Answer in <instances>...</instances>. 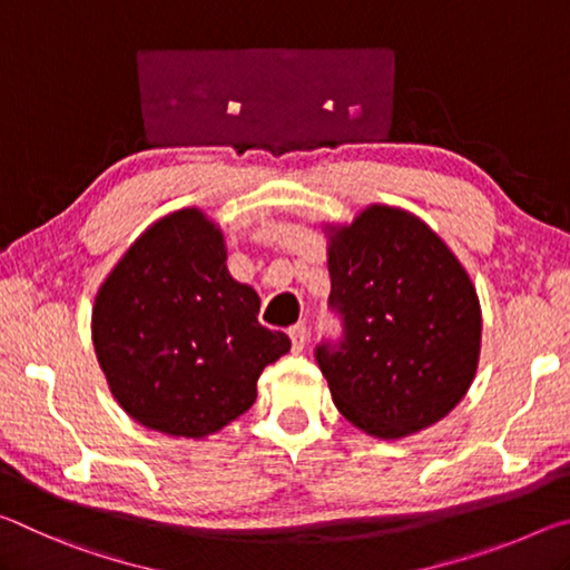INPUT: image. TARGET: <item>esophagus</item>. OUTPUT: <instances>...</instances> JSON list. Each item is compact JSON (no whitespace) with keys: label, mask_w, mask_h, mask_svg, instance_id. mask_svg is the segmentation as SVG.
<instances>
[{"label":"esophagus","mask_w":570,"mask_h":570,"mask_svg":"<svg viewBox=\"0 0 570 570\" xmlns=\"http://www.w3.org/2000/svg\"><path fill=\"white\" fill-rule=\"evenodd\" d=\"M287 335H291L295 351H303L307 346V328H305V323H295L293 328L287 331Z\"/></svg>","instance_id":"esophagus-1"}]
</instances>
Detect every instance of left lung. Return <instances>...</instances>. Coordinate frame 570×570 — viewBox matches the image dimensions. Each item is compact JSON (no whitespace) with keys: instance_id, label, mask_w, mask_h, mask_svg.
I'll use <instances>...</instances> for the list:
<instances>
[{"instance_id":"obj_1","label":"left lung","mask_w":570,"mask_h":570,"mask_svg":"<svg viewBox=\"0 0 570 570\" xmlns=\"http://www.w3.org/2000/svg\"><path fill=\"white\" fill-rule=\"evenodd\" d=\"M331 305L343 343L315 358L353 426L394 442L444 419L468 394L482 348V311L468 269L416 214L368 204L323 224Z\"/></svg>"}]
</instances>
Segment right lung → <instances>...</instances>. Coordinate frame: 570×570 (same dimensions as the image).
<instances>
[{"instance_id": "add662e5", "label": "right lung", "mask_w": 570, "mask_h": 570, "mask_svg": "<svg viewBox=\"0 0 570 570\" xmlns=\"http://www.w3.org/2000/svg\"><path fill=\"white\" fill-rule=\"evenodd\" d=\"M259 295L227 267V239L199 207L164 214L102 279L92 346L120 409L151 432L204 440L257 399L291 338L257 321Z\"/></svg>"}]
</instances>
